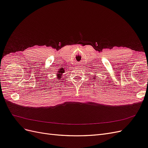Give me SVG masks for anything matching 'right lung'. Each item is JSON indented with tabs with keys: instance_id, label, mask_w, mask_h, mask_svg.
I'll return each mask as SVG.
<instances>
[{
	"instance_id": "obj_1",
	"label": "right lung",
	"mask_w": 148,
	"mask_h": 148,
	"mask_svg": "<svg viewBox=\"0 0 148 148\" xmlns=\"http://www.w3.org/2000/svg\"><path fill=\"white\" fill-rule=\"evenodd\" d=\"M62 73V70H60L59 71V72H58L57 73V78H60V76H59V75H62V74H60V73Z\"/></svg>"
}]
</instances>
